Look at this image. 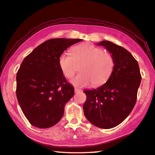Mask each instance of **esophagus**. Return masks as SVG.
<instances>
[{
    "mask_svg": "<svg viewBox=\"0 0 155 155\" xmlns=\"http://www.w3.org/2000/svg\"><path fill=\"white\" fill-rule=\"evenodd\" d=\"M82 91V90L81 89H79V88H75V93H80V92Z\"/></svg>",
    "mask_w": 155,
    "mask_h": 155,
    "instance_id": "1",
    "label": "esophagus"
}]
</instances>
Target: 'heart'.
I'll list each match as a JSON object with an SVG mask.
<instances>
[{
  "instance_id": "b5f03b06",
  "label": "heart",
  "mask_w": 155,
  "mask_h": 155,
  "mask_svg": "<svg viewBox=\"0 0 155 155\" xmlns=\"http://www.w3.org/2000/svg\"><path fill=\"white\" fill-rule=\"evenodd\" d=\"M59 67L67 78H71L80 67V73L71 80L75 86H93L104 84L109 80L114 68V60L112 54L105 52L101 48L91 44H81L72 48L71 54H61L58 60Z\"/></svg>"
}]
</instances>
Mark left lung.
<instances>
[{
  "mask_svg": "<svg viewBox=\"0 0 155 155\" xmlns=\"http://www.w3.org/2000/svg\"><path fill=\"white\" fill-rule=\"evenodd\" d=\"M104 46L114 60V68L106 83L93 90H86L83 105L88 120L101 129L115 127L127 118L136 103L142 80L138 62L128 50L108 41Z\"/></svg>",
  "mask_w": 155,
  "mask_h": 155,
  "instance_id": "left-lung-1",
  "label": "left lung"
}]
</instances>
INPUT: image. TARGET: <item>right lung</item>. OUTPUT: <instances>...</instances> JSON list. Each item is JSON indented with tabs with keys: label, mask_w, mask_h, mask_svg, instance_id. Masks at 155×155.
<instances>
[{
	"label": "right lung",
	"mask_w": 155,
	"mask_h": 155,
	"mask_svg": "<svg viewBox=\"0 0 155 155\" xmlns=\"http://www.w3.org/2000/svg\"><path fill=\"white\" fill-rule=\"evenodd\" d=\"M80 39H51L25 57L16 75V95L24 116L32 126L46 129L55 125L64 114V105L74 94L58 60Z\"/></svg>",
	"instance_id": "add662e5"
}]
</instances>
